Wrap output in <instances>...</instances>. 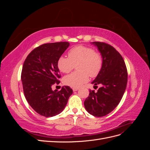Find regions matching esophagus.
Here are the masks:
<instances>
[{
  "instance_id": "34e87169",
  "label": "esophagus",
  "mask_w": 150,
  "mask_h": 150,
  "mask_svg": "<svg viewBox=\"0 0 150 150\" xmlns=\"http://www.w3.org/2000/svg\"><path fill=\"white\" fill-rule=\"evenodd\" d=\"M79 89L78 88H72V90H73V91H78Z\"/></svg>"
}]
</instances>
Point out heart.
I'll list each match as a JSON object with an SVG mask.
<instances>
[{
  "mask_svg": "<svg viewBox=\"0 0 150 150\" xmlns=\"http://www.w3.org/2000/svg\"><path fill=\"white\" fill-rule=\"evenodd\" d=\"M57 65L59 70L68 73L76 65L77 71L66 76L63 82L73 88L79 87L91 78L96 77L103 66V57L100 52L92 47L78 46L71 48L68 52V57L61 56L59 57Z\"/></svg>",
  "mask_w": 150,
  "mask_h": 150,
  "instance_id": "b5f03b06",
  "label": "heart"
}]
</instances>
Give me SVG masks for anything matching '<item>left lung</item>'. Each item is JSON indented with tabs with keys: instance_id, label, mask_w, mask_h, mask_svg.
<instances>
[{
	"instance_id": "obj_1",
	"label": "left lung",
	"mask_w": 150,
	"mask_h": 150,
	"mask_svg": "<svg viewBox=\"0 0 150 150\" xmlns=\"http://www.w3.org/2000/svg\"><path fill=\"white\" fill-rule=\"evenodd\" d=\"M93 44L101 54L103 66L91 83L102 86L96 93L90 90L84 104L89 114L102 117L114 110L121 101L126 88L128 72L123 58L112 46L102 42Z\"/></svg>"
}]
</instances>
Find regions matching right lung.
<instances>
[{
	"label": "right lung",
	"instance_id": "add662e5",
	"mask_svg": "<svg viewBox=\"0 0 150 150\" xmlns=\"http://www.w3.org/2000/svg\"><path fill=\"white\" fill-rule=\"evenodd\" d=\"M69 46L67 42L42 44L33 50L24 62L21 79L24 96L40 115L49 117L59 114L72 94L67 86L61 91L52 89L53 84L60 83L57 60Z\"/></svg>",
	"mask_w": 150,
	"mask_h": 150
}]
</instances>
